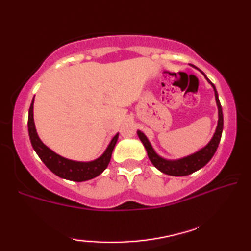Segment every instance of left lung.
Wrapping results in <instances>:
<instances>
[{
	"instance_id": "left-lung-1",
	"label": "left lung",
	"mask_w": 251,
	"mask_h": 251,
	"mask_svg": "<svg viewBox=\"0 0 251 251\" xmlns=\"http://www.w3.org/2000/svg\"><path fill=\"white\" fill-rule=\"evenodd\" d=\"M192 67L196 68L195 65ZM197 69V68H196ZM201 71V70H199ZM202 75H205L206 80L210 83V86L213 87L214 93H215V100L217 105V110H219V121H217V126L215 130V133L212 139L209 140V143L206 145L205 147H202L201 150L198 151L194 152V154L188 155L186 157L179 158V159H166L162 156H159L157 152L155 151L154 148H152L151 144L148 140L146 134L141 132L140 130H138L137 134L139 137V139L143 145L146 148L147 155L150 157L151 162L152 165L155 166L156 169L161 171V172L168 174V176H189V174L196 172L199 169L204 168V166L208 163L212 157L215 154V151L219 147L221 137H222V131H223V112H222V106H221L220 100H219V94H217V90L214 86V83L209 80L208 78L206 77L204 72L201 71Z\"/></svg>"
}]
</instances>
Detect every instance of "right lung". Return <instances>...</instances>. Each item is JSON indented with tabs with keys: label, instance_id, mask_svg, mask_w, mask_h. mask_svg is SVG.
Masks as SVG:
<instances>
[{
	"label": "right lung",
	"instance_id": "right-lung-1",
	"mask_svg": "<svg viewBox=\"0 0 251 251\" xmlns=\"http://www.w3.org/2000/svg\"><path fill=\"white\" fill-rule=\"evenodd\" d=\"M34 99H32L30 107H29L28 132L29 138H30L31 146L35 150V151L37 152V155L42 159V162L55 176L65 180L75 181V182H82V181L94 179V177L100 176L107 168L108 163L111 161V156L115 147V144L118 141L119 133H117L112 138L111 143L108 144L107 148L105 150L103 154L99 158L94 159V161L78 162L65 158L63 156L56 154L55 151H53L50 148L47 147L41 140V138L38 137L34 122Z\"/></svg>",
	"mask_w": 251,
	"mask_h": 251
}]
</instances>
